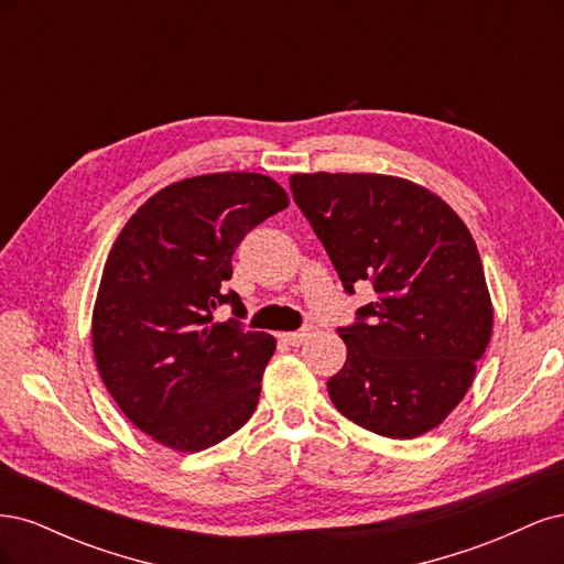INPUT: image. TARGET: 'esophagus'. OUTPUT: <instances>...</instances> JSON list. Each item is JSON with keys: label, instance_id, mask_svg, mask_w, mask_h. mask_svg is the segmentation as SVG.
<instances>
[{"label": "esophagus", "instance_id": "1", "mask_svg": "<svg viewBox=\"0 0 564 564\" xmlns=\"http://www.w3.org/2000/svg\"><path fill=\"white\" fill-rule=\"evenodd\" d=\"M308 336H311V329H301V332L280 334V338L284 340V344H289V346H301V344H305V340H308Z\"/></svg>", "mask_w": 564, "mask_h": 564}]
</instances>
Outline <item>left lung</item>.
Segmentation results:
<instances>
[{
    "label": "left lung",
    "mask_w": 564,
    "mask_h": 564,
    "mask_svg": "<svg viewBox=\"0 0 564 564\" xmlns=\"http://www.w3.org/2000/svg\"><path fill=\"white\" fill-rule=\"evenodd\" d=\"M299 209L340 282L377 301L340 329L346 365L327 381L334 406L362 429L412 440L445 421L473 386L494 305L480 253L449 204L386 174H294Z\"/></svg>",
    "instance_id": "obj_1"
}]
</instances>
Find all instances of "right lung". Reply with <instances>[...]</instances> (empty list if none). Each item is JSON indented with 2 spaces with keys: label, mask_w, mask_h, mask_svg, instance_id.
<instances>
[{
  "label": "right lung",
  "mask_w": 564,
  "mask_h": 564,
  "mask_svg": "<svg viewBox=\"0 0 564 564\" xmlns=\"http://www.w3.org/2000/svg\"><path fill=\"white\" fill-rule=\"evenodd\" d=\"M289 207L263 174L183 178L141 204L108 253L91 317L94 357L112 400L158 445L195 454L251 419L275 336L214 322L235 292L232 253Z\"/></svg>",
  "instance_id": "1"
}]
</instances>
